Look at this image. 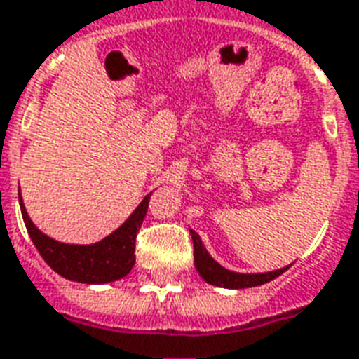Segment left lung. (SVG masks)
<instances>
[{
    "instance_id": "8db88e82",
    "label": "left lung",
    "mask_w": 359,
    "mask_h": 359,
    "mask_svg": "<svg viewBox=\"0 0 359 359\" xmlns=\"http://www.w3.org/2000/svg\"><path fill=\"white\" fill-rule=\"evenodd\" d=\"M190 233H192L194 241V264H196V270L211 285H219V287L226 289L257 287V285L272 281L274 278H278V276H281L287 270V266H285L280 268V270H274V272H264V274H238V272H232V270H226V268L220 266L219 262L207 253L200 236L194 230H190Z\"/></svg>"
}]
</instances>
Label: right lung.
<instances>
[{
    "mask_svg": "<svg viewBox=\"0 0 359 359\" xmlns=\"http://www.w3.org/2000/svg\"><path fill=\"white\" fill-rule=\"evenodd\" d=\"M148 194L121 226L93 245H70L53 240L34 226L20 200L24 224L43 261L66 280L79 283H108L123 278L135 264V241L150 203Z\"/></svg>",
    "mask_w": 359,
    "mask_h": 359,
    "instance_id": "1",
    "label": "right lung"
}]
</instances>
